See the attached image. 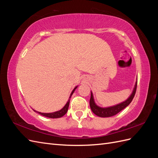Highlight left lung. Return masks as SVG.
<instances>
[{
	"label": "left lung",
	"mask_w": 158,
	"mask_h": 158,
	"mask_svg": "<svg viewBox=\"0 0 158 158\" xmlns=\"http://www.w3.org/2000/svg\"><path fill=\"white\" fill-rule=\"evenodd\" d=\"M136 87H137V82L135 84V88H134V89L132 91V94L130 95L126 101L123 102L121 103L117 104L116 106H114L112 107H100L98 106L96 104H95L94 99V96H93V94L92 92H91V98L89 99V106L90 108L92 109V112L96 114V115L101 117H112L121 111L123 109H125L127 107L129 104L131 103L132 101V99L135 97V95L136 94Z\"/></svg>",
	"instance_id": "obj_1"
}]
</instances>
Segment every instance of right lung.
<instances>
[{
	"label": "right lung",
	"mask_w": 158,
	"mask_h": 158,
	"mask_svg": "<svg viewBox=\"0 0 158 158\" xmlns=\"http://www.w3.org/2000/svg\"><path fill=\"white\" fill-rule=\"evenodd\" d=\"M78 86H76L74 88V89L73 90V92H71L70 94V95L69 97V99L68 100L67 103H66L65 106H64V107L63 109H61L60 111H56V112H53V113H41V112H38L37 111H35V110L33 109V111H34L35 112L39 113L40 114H41V115L44 116V117H49V118H60V117H62L63 116H64V114L66 113V112H67L68 111V109H69V103H70V98H71L72 95L73 94L74 90L76 89V88H77Z\"/></svg>",
	"instance_id": "right-lung-1"
}]
</instances>
